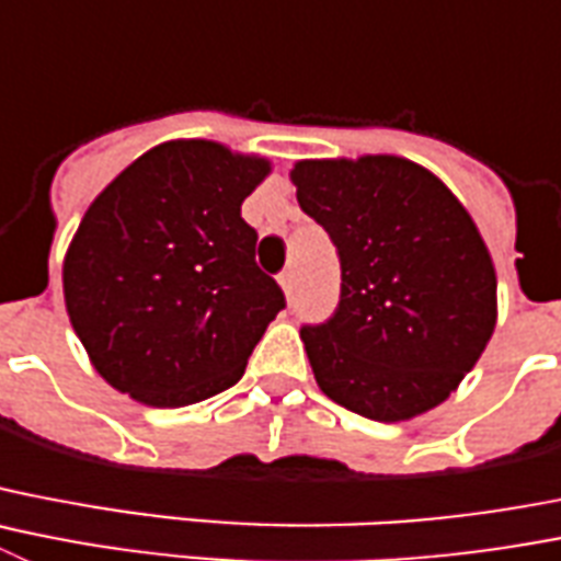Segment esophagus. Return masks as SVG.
Instances as JSON below:
<instances>
[{
	"label": "esophagus",
	"instance_id": "obj_1",
	"mask_svg": "<svg viewBox=\"0 0 561 561\" xmlns=\"http://www.w3.org/2000/svg\"><path fill=\"white\" fill-rule=\"evenodd\" d=\"M277 284H280V289H284L286 297H289L291 291H295V272L291 270L280 272V275H277Z\"/></svg>",
	"mask_w": 561,
	"mask_h": 561
}]
</instances>
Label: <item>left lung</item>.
<instances>
[{"mask_svg": "<svg viewBox=\"0 0 561 561\" xmlns=\"http://www.w3.org/2000/svg\"><path fill=\"white\" fill-rule=\"evenodd\" d=\"M289 178L342 261L336 314L300 331L317 387L378 423L445 403L497 320L495 264L465 205L400 156L308 158Z\"/></svg>", "mask_w": 561, "mask_h": 561, "instance_id": "left-lung-1", "label": "left lung"}]
</instances>
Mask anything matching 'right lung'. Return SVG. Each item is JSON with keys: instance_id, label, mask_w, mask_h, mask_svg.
Listing matches in <instances>:
<instances>
[{"instance_id": "1", "label": "right lung", "mask_w": 561, "mask_h": 561, "mask_svg": "<svg viewBox=\"0 0 561 561\" xmlns=\"http://www.w3.org/2000/svg\"><path fill=\"white\" fill-rule=\"evenodd\" d=\"M270 158L208 138L163 141L102 188L64 259V300L113 389L180 409L233 387L284 291L255 264L241 203Z\"/></svg>"}]
</instances>
